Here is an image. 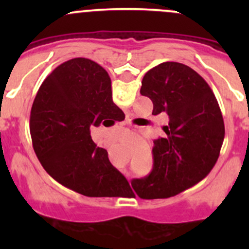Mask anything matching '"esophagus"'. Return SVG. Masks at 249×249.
<instances>
[{"instance_id": "34e87169", "label": "esophagus", "mask_w": 249, "mask_h": 249, "mask_svg": "<svg viewBox=\"0 0 249 249\" xmlns=\"http://www.w3.org/2000/svg\"><path fill=\"white\" fill-rule=\"evenodd\" d=\"M124 173H125V176H126V177H127V178H129V179H130V178H131V177H132V172H131V171H130V170H125V171H124Z\"/></svg>"}]
</instances>
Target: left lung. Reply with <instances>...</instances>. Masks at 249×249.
<instances>
[{"label":"left lung","instance_id":"obj_1","mask_svg":"<svg viewBox=\"0 0 249 249\" xmlns=\"http://www.w3.org/2000/svg\"><path fill=\"white\" fill-rule=\"evenodd\" d=\"M141 95L153 114L165 112V137L154 141L153 170L131 185L141 199H165L193 187L210 173L224 141V120L210 85L179 62H162L144 74ZM134 194V193H132Z\"/></svg>","mask_w":249,"mask_h":249}]
</instances>
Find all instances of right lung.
Instances as JSON below:
<instances>
[{
  "label": "right lung",
  "mask_w": 249,
  "mask_h": 249,
  "mask_svg": "<svg viewBox=\"0 0 249 249\" xmlns=\"http://www.w3.org/2000/svg\"><path fill=\"white\" fill-rule=\"evenodd\" d=\"M120 113L104 67L84 57L57 66L39 87L30 114L32 145L44 170L85 196L126 194L129 182L90 135L92 126L118 122Z\"/></svg>",
  "instance_id": "right-lung-1"
}]
</instances>
